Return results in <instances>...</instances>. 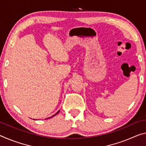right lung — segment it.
<instances>
[{
    "label": "right lung",
    "mask_w": 146,
    "mask_h": 146,
    "mask_svg": "<svg viewBox=\"0 0 146 146\" xmlns=\"http://www.w3.org/2000/svg\"><path fill=\"white\" fill-rule=\"evenodd\" d=\"M60 111V110H59ZM59 111H58V112L56 113V114H54V115H52V116L51 117H48V118H50V117H53V116H54V115H56L57 114H58V113L59 112ZM48 119V118H47Z\"/></svg>",
    "instance_id": "right-lung-1"
}]
</instances>
